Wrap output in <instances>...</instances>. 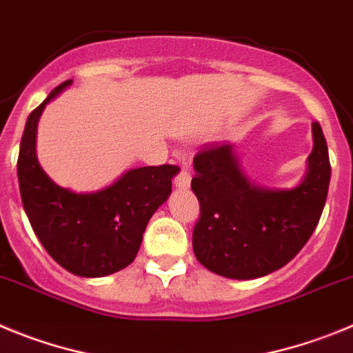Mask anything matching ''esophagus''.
Returning a JSON list of instances; mask_svg holds the SVG:
<instances>
[{
  "instance_id": "1",
  "label": "esophagus",
  "mask_w": 353,
  "mask_h": 353,
  "mask_svg": "<svg viewBox=\"0 0 353 353\" xmlns=\"http://www.w3.org/2000/svg\"><path fill=\"white\" fill-rule=\"evenodd\" d=\"M190 183H192V176H190V172H186V170H181L176 176V179H174V186H176L177 190H188Z\"/></svg>"
}]
</instances>
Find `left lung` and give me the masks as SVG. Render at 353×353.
Segmentation results:
<instances>
[{"label":"left lung","mask_w":353,"mask_h":353,"mask_svg":"<svg viewBox=\"0 0 353 353\" xmlns=\"http://www.w3.org/2000/svg\"><path fill=\"white\" fill-rule=\"evenodd\" d=\"M306 176L294 188L250 181L230 144L200 151L192 190L200 218L193 252L205 269L230 279H255L287 265L311 237L325 205L331 163L319 123Z\"/></svg>","instance_id":"8db88e82"}]
</instances>
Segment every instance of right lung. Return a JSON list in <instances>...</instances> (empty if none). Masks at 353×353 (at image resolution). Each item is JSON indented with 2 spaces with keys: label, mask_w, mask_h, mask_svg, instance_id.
Instances as JSON below:
<instances>
[{
  "label": "right lung",
  "mask_w": 353,
  "mask_h": 353,
  "mask_svg": "<svg viewBox=\"0 0 353 353\" xmlns=\"http://www.w3.org/2000/svg\"><path fill=\"white\" fill-rule=\"evenodd\" d=\"M74 81H66L28 116L17 176L24 211L42 246L66 271L101 278L135 260L151 216L169 199L176 165L130 169L110 186L75 193L54 183L38 163L37 128L50 100Z\"/></svg>",
  "instance_id": "1"
}]
</instances>
